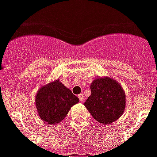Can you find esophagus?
Returning a JSON list of instances; mask_svg holds the SVG:
<instances>
[{"label": "esophagus", "mask_w": 157, "mask_h": 157, "mask_svg": "<svg viewBox=\"0 0 157 157\" xmlns=\"http://www.w3.org/2000/svg\"><path fill=\"white\" fill-rule=\"evenodd\" d=\"M78 98H79V99H80V101H81V103H82V102H84V100H85V98H84V95L82 94H79Z\"/></svg>", "instance_id": "1"}]
</instances>
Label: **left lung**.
<instances>
[{"mask_svg": "<svg viewBox=\"0 0 157 157\" xmlns=\"http://www.w3.org/2000/svg\"><path fill=\"white\" fill-rule=\"evenodd\" d=\"M91 95L84 103L92 117L100 124H108L121 117L126 98L121 85L111 77H98L90 85Z\"/></svg>", "mask_w": 157, "mask_h": 157, "instance_id": "obj_1", "label": "left lung"}]
</instances>
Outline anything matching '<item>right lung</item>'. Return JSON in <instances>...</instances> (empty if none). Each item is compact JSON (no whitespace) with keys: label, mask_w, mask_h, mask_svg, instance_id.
Masks as SVG:
<instances>
[{"label":"right lung","mask_w":157,"mask_h":157,"mask_svg":"<svg viewBox=\"0 0 157 157\" xmlns=\"http://www.w3.org/2000/svg\"><path fill=\"white\" fill-rule=\"evenodd\" d=\"M78 102L79 98L59 80L41 86L35 98L39 117L51 125L62 121L71 107Z\"/></svg>","instance_id":"obj_1"}]
</instances>
